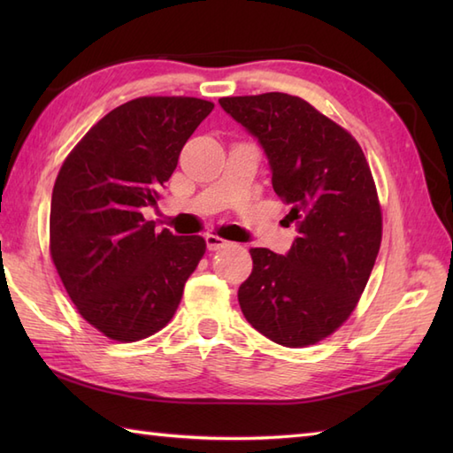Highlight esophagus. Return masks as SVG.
<instances>
[{
  "instance_id": "1",
  "label": "esophagus",
  "mask_w": 453,
  "mask_h": 453,
  "mask_svg": "<svg viewBox=\"0 0 453 453\" xmlns=\"http://www.w3.org/2000/svg\"><path fill=\"white\" fill-rule=\"evenodd\" d=\"M204 239H206L208 251H219V249H224V247L229 245V242H226V239H221V237H218L214 234H208Z\"/></svg>"
}]
</instances>
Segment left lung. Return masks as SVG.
I'll return each mask as SVG.
<instances>
[{"label": "left lung", "instance_id": "left-lung-1", "mask_svg": "<svg viewBox=\"0 0 453 453\" xmlns=\"http://www.w3.org/2000/svg\"><path fill=\"white\" fill-rule=\"evenodd\" d=\"M261 143L273 188L297 235L286 255L251 249L239 286L245 319L288 349L323 341L349 319L381 243V208L360 143L310 103L288 93L219 99Z\"/></svg>", "mask_w": 453, "mask_h": 453}]
</instances>
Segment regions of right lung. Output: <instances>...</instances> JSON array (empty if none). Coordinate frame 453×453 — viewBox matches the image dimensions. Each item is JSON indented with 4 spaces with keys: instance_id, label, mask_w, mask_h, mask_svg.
Wrapping results in <instances>:
<instances>
[{
    "instance_id": "1",
    "label": "right lung",
    "mask_w": 453,
    "mask_h": 453,
    "mask_svg": "<svg viewBox=\"0 0 453 453\" xmlns=\"http://www.w3.org/2000/svg\"><path fill=\"white\" fill-rule=\"evenodd\" d=\"M214 109L196 97H140L85 134L58 173L50 255L70 300L119 342L142 341L175 315L204 257L200 235L156 234V206L192 132Z\"/></svg>"
}]
</instances>
